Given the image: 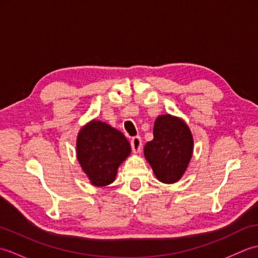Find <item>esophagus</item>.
I'll list each match as a JSON object with an SVG mask.
<instances>
[{
	"label": "esophagus",
	"mask_w": 258,
	"mask_h": 258,
	"mask_svg": "<svg viewBox=\"0 0 258 258\" xmlns=\"http://www.w3.org/2000/svg\"><path fill=\"white\" fill-rule=\"evenodd\" d=\"M131 146H132V151L134 153H139L142 150V140L140 136H135L131 140Z\"/></svg>",
	"instance_id": "34e87169"
}]
</instances>
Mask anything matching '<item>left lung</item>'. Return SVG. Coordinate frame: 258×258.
<instances>
[{
    "instance_id": "obj_1",
    "label": "left lung",
    "mask_w": 258,
    "mask_h": 258,
    "mask_svg": "<svg viewBox=\"0 0 258 258\" xmlns=\"http://www.w3.org/2000/svg\"><path fill=\"white\" fill-rule=\"evenodd\" d=\"M154 139L147 142L144 155L156 178L173 184L180 179L193 155V136L183 119L160 115L154 123Z\"/></svg>"
}]
</instances>
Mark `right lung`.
I'll return each instance as SVG.
<instances>
[{"label": "right lung", "mask_w": 258, "mask_h": 258, "mask_svg": "<svg viewBox=\"0 0 258 258\" xmlns=\"http://www.w3.org/2000/svg\"><path fill=\"white\" fill-rule=\"evenodd\" d=\"M130 154L131 145L123 133L97 119L84 125L76 140L80 165L98 187L114 182L118 166Z\"/></svg>", "instance_id": "right-lung-1"}]
</instances>
